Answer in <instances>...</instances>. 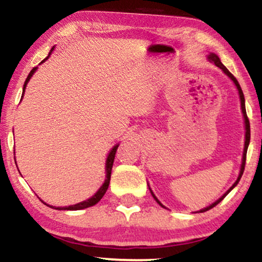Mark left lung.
I'll list each match as a JSON object with an SVG mask.
<instances>
[{"instance_id": "8db88e82", "label": "left lung", "mask_w": 262, "mask_h": 262, "mask_svg": "<svg viewBox=\"0 0 262 262\" xmlns=\"http://www.w3.org/2000/svg\"><path fill=\"white\" fill-rule=\"evenodd\" d=\"M208 61H211V62H213V63L215 64V66H218L219 68L221 69H223V72L225 73L226 75L229 76L230 79L232 80L233 82H235V85H236V87H237V90H238V93H239V98H241V107H242V113H243V116H245V123H246V141H245V151H243V158H242V165H241V171H239V175H238V179H237V181L235 183L232 184V187L230 188V189L226 191V193L223 195V196L221 198V199H218L217 201L215 202H213V204L211 205V206H208V207H206V208H204V210H201L200 212H206V211H208V210H211V208H213L214 206H217V205L219 204V202H221L223 199H224L226 195H228L229 193H230V190L232 189V188H235V186L237 183H238V181L241 180V177H242V175H243V171H245V166H246V158H247V149H248V145H249V141H250V124H249V120H248V116H247V113H246V105H245V96H243V92H242V89H241V86H239V83H238V81H237V79L235 78V76H233L231 73H230L229 71H228V68L225 67L224 64L222 63L221 62V60H219V57L217 55H214V54H210L208 55ZM151 190V189H149ZM151 194H152V196L155 198V200L158 202V204L160 205V206L162 207H164L162 204H160V201L158 200V199L156 198V195L153 194V191L151 190Z\"/></svg>"}]
</instances>
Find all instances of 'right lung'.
<instances>
[{
	"instance_id": "add662e5",
	"label": "right lung",
	"mask_w": 262,
	"mask_h": 262,
	"mask_svg": "<svg viewBox=\"0 0 262 262\" xmlns=\"http://www.w3.org/2000/svg\"><path fill=\"white\" fill-rule=\"evenodd\" d=\"M54 50V48L51 49L50 50V52H49V55L51 54V51ZM49 57V56H48ZM47 57V58H48ZM47 58H45V60H47ZM44 60V61H45ZM44 61H41V63H43ZM36 69H37V67H34L32 71L30 72V74H29V76H27L26 78V81H25V83H24V90H23V96H24V92H25V89H26V85H27V82H29V80L31 79V76L33 75V73L36 72ZM21 96V97H23ZM117 148H118V145H116L115 146V147L111 149V152L109 153V156H107V159H106V179H105V182L103 183V186L99 188V190L97 191V193L93 195L92 198H90L89 200H86V201H82V202H80V204H76V205H73V206H68V207H57L56 208V210H68V211H78V210H82V208H87V207H91V206H93V205H96L97 202H99L100 201V199H102L103 196H104V194H105V191L107 190V187H109V183H110V177H111V169H113V164H114V160H115V155H116V151H117ZM45 204V202H44ZM47 205V204H45ZM49 206V205H48ZM54 208V207H52Z\"/></svg>"
}]
</instances>
